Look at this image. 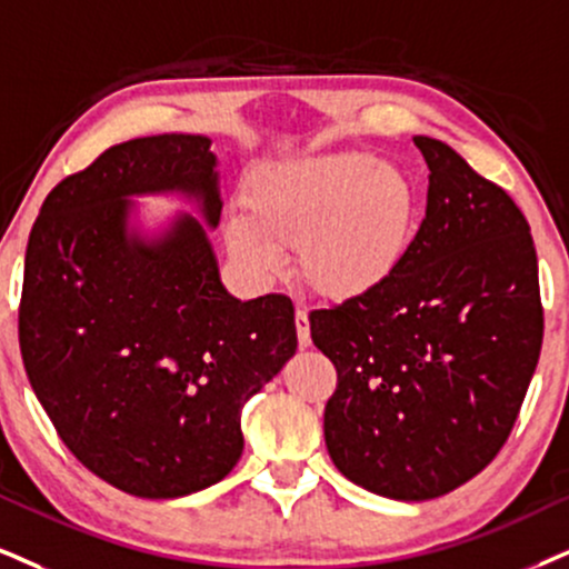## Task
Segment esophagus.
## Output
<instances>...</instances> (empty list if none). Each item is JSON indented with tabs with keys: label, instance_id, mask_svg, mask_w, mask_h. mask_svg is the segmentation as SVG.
<instances>
[{
	"label": "esophagus",
	"instance_id": "esophagus-1",
	"mask_svg": "<svg viewBox=\"0 0 569 569\" xmlns=\"http://www.w3.org/2000/svg\"><path fill=\"white\" fill-rule=\"evenodd\" d=\"M296 327H298L300 348L311 346V325H308V311H306V308H298V311H296Z\"/></svg>",
	"mask_w": 569,
	"mask_h": 569
}]
</instances>
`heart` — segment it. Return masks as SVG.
I'll list each match as a JSON object with an SVG mask.
<instances>
[{"label":"heart","instance_id":"obj_1","mask_svg":"<svg viewBox=\"0 0 569 569\" xmlns=\"http://www.w3.org/2000/svg\"><path fill=\"white\" fill-rule=\"evenodd\" d=\"M242 208L223 221V240L252 279L282 269V248L298 244L300 273L335 300L371 296L409 256L419 198L401 168L371 152H325L256 166Z\"/></svg>","mask_w":569,"mask_h":569}]
</instances>
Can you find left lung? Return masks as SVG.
<instances>
[{
  "mask_svg": "<svg viewBox=\"0 0 569 569\" xmlns=\"http://www.w3.org/2000/svg\"><path fill=\"white\" fill-rule=\"evenodd\" d=\"M427 213L401 269L371 296L311 311L338 369L329 459L396 501L451 493L507 443L543 340L538 258L515 200L440 139Z\"/></svg>",
  "mask_w": 569,
  "mask_h": 569,
  "instance_id": "left-lung-1",
  "label": "left lung"
}]
</instances>
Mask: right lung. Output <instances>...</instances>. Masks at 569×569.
<instances>
[{"instance_id": "1", "label": "right lung", "mask_w": 569, "mask_h": 569, "mask_svg": "<svg viewBox=\"0 0 569 569\" xmlns=\"http://www.w3.org/2000/svg\"><path fill=\"white\" fill-rule=\"evenodd\" d=\"M168 193L196 216L147 224L136 198ZM221 206L208 137H142L62 179L28 237V380L76 459L139 499L227 478L244 448L242 406L298 348L290 298L223 287L208 240Z\"/></svg>"}]
</instances>
